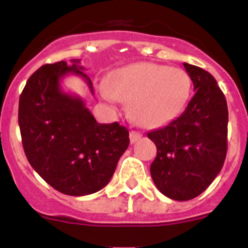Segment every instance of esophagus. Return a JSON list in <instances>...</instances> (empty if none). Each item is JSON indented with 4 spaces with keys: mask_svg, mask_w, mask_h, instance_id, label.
<instances>
[{
    "mask_svg": "<svg viewBox=\"0 0 248 248\" xmlns=\"http://www.w3.org/2000/svg\"><path fill=\"white\" fill-rule=\"evenodd\" d=\"M129 138H130V143L134 144L135 141H138L141 138V133H139L137 130H131L130 134H129Z\"/></svg>",
    "mask_w": 248,
    "mask_h": 248,
    "instance_id": "obj_1",
    "label": "esophagus"
}]
</instances>
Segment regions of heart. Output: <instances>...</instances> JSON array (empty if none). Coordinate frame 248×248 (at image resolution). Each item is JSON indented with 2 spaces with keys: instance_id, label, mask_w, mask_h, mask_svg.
<instances>
[{
  "instance_id": "1",
  "label": "heart",
  "mask_w": 248,
  "mask_h": 248,
  "mask_svg": "<svg viewBox=\"0 0 248 248\" xmlns=\"http://www.w3.org/2000/svg\"><path fill=\"white\" fill-rule=\"evenodd\" d=\"M192 82L187 72L154 63L124 67L103 83L104 97L113 103L130 102L139 124L157 126L180 113L190 98Z\"/></svg>"
}]
</instances>
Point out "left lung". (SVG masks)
Here are the masks:
<instances>
[{
	"label": "left lung",
	"instance_id": "left-lung-1",
	"mask_svg": "<svg viewBox=\"0 0 248 248\" xmlns=\"http://www.w3.org/2000/svg\"><path fill=\"white\" fill-rule=\"evenodd\" d=\"M195 94L185 110L164 128L149 131L156 145L150 166L161 194L177 201L196 198L222 169L227 153L226 98L209 72L184 63Z\"/></svg>",
	"mask_w": 248,
	"mask_h": 248
}]
</instances>
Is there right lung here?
Segmentation results:
<instances>
[{"label":"right lung","mask_w":248,"mask_h":248,"mask_svg":"<svg viewBox=\"0 0 248 248\" xmlns=\"http://www.w3.org/2000/svg\"><path fill=\"white\" fill-rule=\"evenodd\" d=\"M45 64L26 83L19 97L22 145L31 166L47 184L71 196L94 194L110 181L129 146V131L119 123L99 124L79 97L64 93L67 74L92 80L79 59Z\"/></svg>","instance_id":"right-lung-1"}]
</instances>
